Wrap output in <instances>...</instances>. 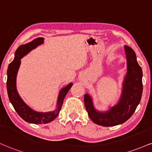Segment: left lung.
Listing matches in <instances>:
<instances>
[{
	"label": "left lung",
	"instance_id": "1",
	"mask_svg": "<svg viewBox=\"0 0 152 152\" xmlns=\"http://www.w3.org/2000/svg\"><path fill=\"white\" fill-rule=\"evenodd\" d=\"M127 57V74L122 83V94L118 103L106 111H99L94 107L92 97L84 95V103L89 118L103 127H112L124 123L130 118L142 98V70L137 61V56L131 47H125Z\"/></svg>",
	"mask_w": 152,
	"mask_h": 152
}]
</instances>
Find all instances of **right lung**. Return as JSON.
I'll return each instance as SVG.
<instances>
[{
  "label": "right lung",
  "mask_w": 152,
  "mask_h": 152,
  "mask_svg": "<svg viewBox=\"0 0 152 152\" xmlns=\"http://www.w3.org/2000/svg\"><path fill=\"white\" fill-rule=\"evenodd\" d=\"M44 43V38L39 37L34 39L30 42L20 45L15 52V57L13 61L8 66L7 71V91L9 100L13 106L14 109L19 115L22 119L29 123L32 124H47L54 120L58 116V113L61 110L63 101L67 93L70 90L73 86L72 83H70L66 86L62 88L58 94L56 107L54 110L49 112H37L29 107L21 97L18 94L16 87V78L18 69L20 66V59L23 56L27 55L30 51L34 49L39 45Z\"/></svg>",
  "instance_id": "add662e5"
}]
</instances>
